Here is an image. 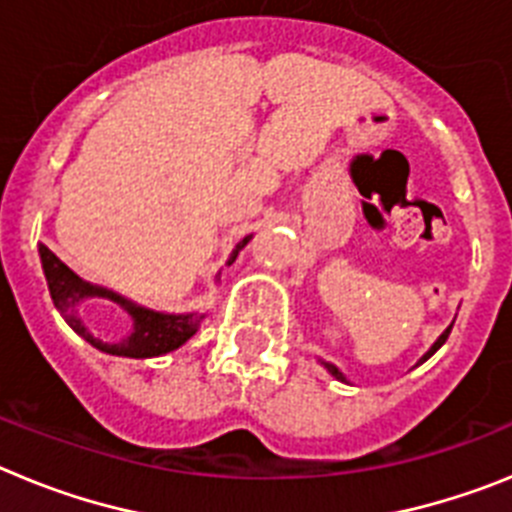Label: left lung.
<instances>
[{"mask_svg": "<svg viewBox=\"0 0 512 512\" xmlns=\"http://www.w3.org/2000/svg\"><path fill=\"white\" fill-rule=\"evenodd\" d=\"M451 328H454V323H451V325H449V328L443 330L441 336H438V338H436V341H433V346H431V348H428V351H425V354H423V356H420V361H418V364H423V361H428V359H431V356H433V354H436L438 348H441V346H443V343H446V338H449ZM318 361H320V364H323V366H325V369H328V374H330V377H336V379H338V382H346V384H348L346 374H343V372H341V369H338V366H336V364H330V361H325V359H318Z\"/></svg>", "mask_w": 512, "mask_h": 512, "instance_id": "1", "label": "left lung"}]
</instances>
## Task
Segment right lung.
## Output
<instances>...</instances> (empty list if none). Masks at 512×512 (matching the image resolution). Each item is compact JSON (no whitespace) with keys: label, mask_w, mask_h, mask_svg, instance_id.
Here are the masks:
<instances>
[{"label":"right lung","mask_w":512,"mask_h":512,"mask_svg":"<svg viewBox=\"0 0 512 512\" xmlns=\"http://www.w3.org/2000/svg\"><path fill=\"white\" fill-rule=\"evenodd\" d=\"M251 238L253 233L246 235L243 241L235 243L233 253H230L225 264H233L235 256L248 246ZM38 253L40 264H43L45 282H48V292H51V300L53 305H56V310L61 312V318L71 325V330H74L76 336H81L87 343H92L94 348H99L104 354L125 356V359H153V356H164L169 354V351H176V348L184 346V343L200 330L205 312L151 310V307H143L138 305V302L128 300V297L117 295L112 289L99 287V284L81 279L76 271H71L69 266L63 264L56 253L48 246H43V243L38 246ZM215 282H220V274L215 277ZM87 299H110L121 309L128 311L131 318L129 333L123 334L115 342H104L103 339L94 337L80 318V305Z\"/></svg>","instance_id":"1"}]
</instances>
